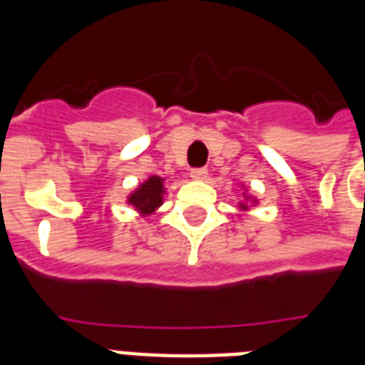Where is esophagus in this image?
Instances as JSON below:
<instances>
[{
	"instance_id": "esophagus-1",
	"label": "esophagus",
	"mask_w": 365,
	"mask_h": 365,
	"mask_svg": "<svg viewBox=\"0 0 365 365\" xmlns=\"http://www.w3.org/2000/svg\"><path fill=\"white\" fill-rule=\"evenodd\" d=\"M206 174H208L206 168H191V172H189V176L193 178V180H205Z\"/></svg>"
}]
</instances>
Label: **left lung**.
Masks as SVG:
<instances>
[{
	"label": "left lung",
	"instance_id": "8db88e82",
	"mask_svg": "<svg viewBox=\"0 0 365 365\" xmlns=\"http://www.w3.org/2000/svg\"><path fill=\"white\" fill-rule=\"evenodd\" d=\"M240 208H246V206H244V205H242V206H240Z\"/></svg>",
	"mask_w": 365,
	"mask_h": 365
}]
</instances>
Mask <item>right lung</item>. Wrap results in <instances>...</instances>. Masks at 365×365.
Masks as SVG:
<instances>
[{
    "mask_svg": "<svg viewBox=\"0 0 365 365\" xmlns=\"http://www.w3.org/2000/svg\"><path fill=\"white\" fill-rule=\"evenodd\" d=\"M128 202L142 214H151L157 206L163 205V180L151 176L128 197Z\"/></svg>",
    "mask_w": 365,
    "mask_h": 365,
    "instance_id": "1",
    "label": "right lung"
}]
</instances>
